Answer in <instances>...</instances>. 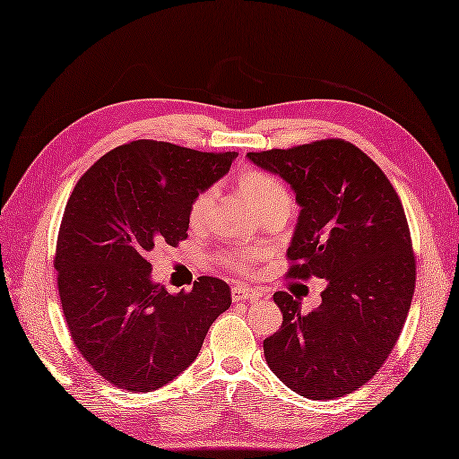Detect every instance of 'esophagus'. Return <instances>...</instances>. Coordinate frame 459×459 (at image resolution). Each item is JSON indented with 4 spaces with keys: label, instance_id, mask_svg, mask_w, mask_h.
<instances>
[{
    "label": "esophagus",
    "instance_id": "1",
    "mask_svg": "<svg viewBox=\"0 0 459 459\" xmlns=\"http://www.w3.org/2000/svg\"><path fill=\"white\" fill-rule=\"evenodd\" d=\"M230 295H232V300H234V302L254 300V299L260 297V295H257V292H255L254 289H248V287H244V285H237V287H232Z\"/></svg>",
    "mask_w": 459,
    "mask_h": 459
}]
</instances>
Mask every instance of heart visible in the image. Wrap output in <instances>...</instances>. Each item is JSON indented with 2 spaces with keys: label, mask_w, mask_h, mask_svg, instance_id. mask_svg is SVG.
<instances>
[{
  "label": "heart",
  "mask_w": 459,
  "mask_h": 459,
  "mask_svg": "<svg viewBox=\"0 0 459 459\" xmlns=\"http://www.w3.org/2000/svg\"><path fill=\"white\" fill-rule=\"evenodd\" d=\"M238 186L244 197L248 199L250 205L257 213H264V211L277 205L290 207V195L287 192V187L272 174L262 170H244L238 176ZM213 190H204L195 195L190 207V222L194 227H199L205 222L211 204H213ZM257 257H260V252L255 250H237L229 252L222 257V262H225V265L237 269V272L246 273L250 272V267L254 265Z\"/></svg>",
  "instance_id": "obj_1"
}]
</instances>
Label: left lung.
<instances>
[{"instance_id": "obj_1", "label": "left lung", "mask_w": 459, "mask_h": 459, "mask_svg": "<svg viewBox=\"0 0 459 459\" xmlns=\"http://www.w3.org/2000/svg\"><path fill=\"white\" fill-rule=\"evenodd\" d=\"M246 157L297 195L287 275L327 281L322 304L308 314L289 292L273 295L283 324L264 339L269 368L308 399L355 392L392 352L413 299L415 255L403 205L378 164L342 139Z\"/></svg>"}]
</instances>
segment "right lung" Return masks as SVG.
<instances>
[{
	"mask_svg": "<svg viewBox=\"0 0 459 459\" xmlns=\"http://www.w3.org/2000/svg\"><path fill=\"white\" fill-rule=\"evenodd\" d=\"M237 152H202L139 139L81 176L56 246L57 290L69 333L104 380L152 392L195 360L230 289L199 277L190 292L151 279L149 252L187 238L190 207L230 169Z\"/></svg>",
	"mask_w": 459,
	"mask_h": 459,
	"instance_id": "obj_1",
	"label": "right lung"
}]
</instances>
